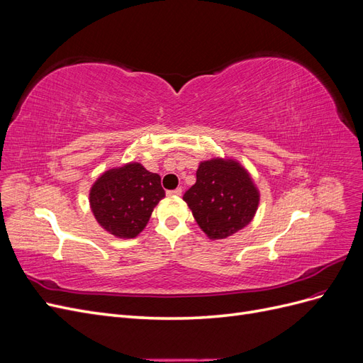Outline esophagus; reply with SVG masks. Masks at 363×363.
<instances>
[{"mask_svg":"<svg viewBox=\"0 0 363 363\" xmlns=\"http://www.w3.org/2000/svg\"><path fill=\"white\" fill-rule=\"evenodd\" d=\"M168 195L169 196H179V195H182V189L177 188V189H174V191H168Z\"/></svg>","mask_w":363,"mask_h":363,"instance_id":"obj_1","label":"esophagus"}]
</instances>
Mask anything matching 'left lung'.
Listing matches in <instances>:
<instances>
[{"instance_id":"left-lung-1","label":"left lung","mask_w":363,"mask_h":363,"mask_svg":"<svg viewBox=\"0 0 363 363\" xmlns=\"http://www.w3.org/2000/svg\"><path fill=\"white\" fill-rule=\"evenodd\" d=\"M183 200L208 239H225L255 218L260 194L251 174L236 159L203 160L196 182Z\"/></svg>"}]
</instances>
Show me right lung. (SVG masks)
I'll use <instances>...</instances> for the list:
<instances>
[{
    "label": "right lung",
    "instance_id": "obj_1",
    "mask_svg": "<svg viewBox=\"0 0 363 363\" xmlns=\"http://www.w3.org/2000/svg\"><path fill=\"white\" fill-rule=\"evenodd\" d=\"M163 196L160 175L150 172L139 162H128L107 169L94 182L89 204L106 232L133 239L145 228Z\"/></svg>",
    "mask_w": 363,
    "mask_h": 363
}]
</instances>
